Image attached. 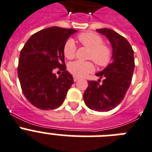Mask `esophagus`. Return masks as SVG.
Listing matches in <instances>:
<instances>
[{
	"instance_id": "1",
	"label": "esophagus",
	"mask_w": 152,
	"mask_h": 152,
	"mask_svg": "<svg viewBox=\"0 0 152 152\" xmlns=\"http://www.w3.org/2000/svg\"><path fill=\"white\" fill-rule=\"evenodd\" d=\"M79 80H80V79H79L78 77H76V76H74V77H73L74 82H77V81H78Z\"/></svg>"
}]
</instances>
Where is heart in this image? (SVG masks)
<instances>
[{"mask_svg":"<svg viewBox=\"0 0 152 152\" xmlns=\"http://www.w3.org/2000/svg\"><path fill=\"white\" fill-rule=\"evenodd\" d=\"M79 42L83 46L90 49L87 58L93 60L98 66L104 67L110 63L112 58V50L109 45L104 43L103 38L92 32L80 33L77 36ZM76 47L72 39H68L63 46L64 56L67 59H72L76 55ZM68 69L70 73L76 77H83L94 69L91 61H76L69 65Z\"/></svg>","mask_w":152,"mask_h":152,"instance_id":"obj_1","label":"heart"}]
</instances>
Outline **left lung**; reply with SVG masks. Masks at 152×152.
Returning a JSON list of instances; mask_svg holds the SVG:
<instances>
[{
	"mask_svg": "<svg viewBox=\"0 0 152 152\" xmlns=\"http://www.w3.org/2000/svg\"><path fill=\"white\" fill-rule=\"evenodd\" d=\"M106 36L112 46L113 60L103 71L96 74L104 78L102 84L89 80L83 94L86 105L97 112H108L120 104L131 83L134 73V50L128 40L114 30L107 28L97 29Z\"/></svg>",
	"mask_w": 152,
	"mask_h": 152,
	"instance_id": "left-lung-1",
	"label": "left lung"
}]
</instances>
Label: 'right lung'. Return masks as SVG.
Instances as JSON below:
<instances>
[{
  "mask_svg": "<svg viewBox=\"0 0 152 152\" xmlns=\"http://www.w3.org/2000/svg\"><path fill=\"white\" fill-rule=\"evenodd\" d=\"M73 29L52 26L32 35L21 50L18 76L25 97L36 108L55 109L61 105L74 83L65 64L63 46ZM63 71L57 77L53 71Z\"/></svg>",
  "mask_w": 152,
  "mask_h": 152,
  "instance_id": "right-lung-1",
  "label": "right lung"
}]
</instances>
